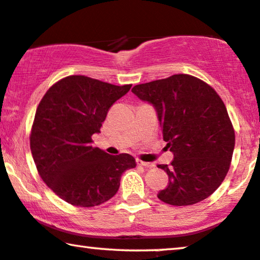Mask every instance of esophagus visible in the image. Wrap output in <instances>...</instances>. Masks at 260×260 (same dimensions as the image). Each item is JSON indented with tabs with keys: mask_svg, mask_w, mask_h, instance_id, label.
Wrapping results in <instances>:
<instances>
[{
	"mask_svg": "<svg viewBox=\"0 0 260 260\" xmlns=\"http://www.w3.org/2000/svg\"><path fill=\"white\" fill-rule=\"evenodd\" d=\"M137 164L138 165H141V166H145V168H147V169H151V168H153V166H154L153 162H146V161L140 160V159H138Z\"/></svg>",
	"mask_w": 260,
	"mask_h": 260,
	"instance_id": "1",
	"label": "esophagus"
}]
</instances>
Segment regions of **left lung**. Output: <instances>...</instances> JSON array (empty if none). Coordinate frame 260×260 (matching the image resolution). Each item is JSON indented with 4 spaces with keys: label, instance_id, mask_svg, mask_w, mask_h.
Returning <instances> with one entry per match:
<instances>
[{
    "label": "left lung",
    "instance_id": "1",
    "mask_svg": "<svg viewBox=\"0 0 260 260\" xmlns=\"http://www.w3.org/2000/svg\"><path fill=\"white\" fill-rule=\"evenodd\" d=\"M155 107L170 164L157 165L169 176L158 199L171 206H191L209 197L230 170L235 134L226 106L202 79L178 74L132 89Z\"/></svg>",
    "mask_w": 260,
    "mask_h": 260
}]
</instances>
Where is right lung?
Here are the masks:
<instances>
[{
  "label": "right lung",
  "mask_w": 260,
  "mask_h": 260,
  "mask_svg": "<svg viewBox=\"0 0 260 260\" xmlns=\"http://www.w3.org/2000/svg\"><path fill=\"white\" fill-rule=\"evenodd\" d=\"M131 86L72 75L55 82L41 99L30 129V151L41 179L65 202L102 205L119 190L121 175L136 166L132 155H110L92 146L91 139Z\"/></svg>",
  "instance_id": "right-lung-1"
}]
</instances>
